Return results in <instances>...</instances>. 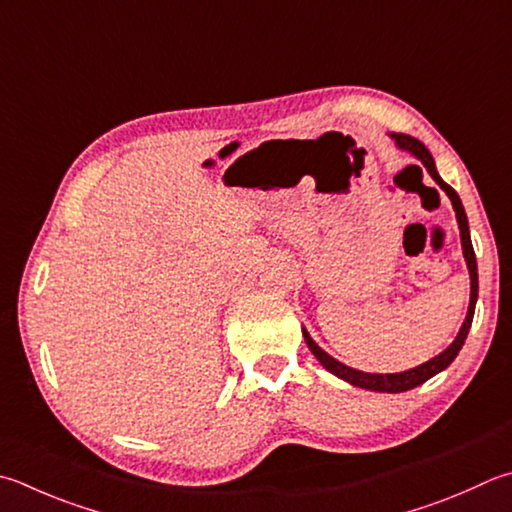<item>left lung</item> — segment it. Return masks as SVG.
<instances>
[{"label": "left lung", "instance_id": "left-lung-1", "mask_svg": "<svg viewBox=\"0 0 512 512\" xmlns=\"http://www.w3.org/2000/svg\"><path fill=\"white\" fill-rule=\"evenodd\" d=\"M394 142L399 144L401 149H406L410 153H414L421 162L423 167L428 169V173L432 176V180L437 182V185L446 191L452 207H455V214H457V223H459V231H461V247H464V258H466V265H468V272H470V305H468V314H466V321L464 325H461V330L457 334V339L452 341L448 345V350H443L439 356H435V359H430L428 363L419 365V368L414 370H408V372H399V374H368V372H359V370H352L347 368V365L339 363L336 359H332L330 354L323 352L321 347H318L312 336L307 334L303 330V336H305V343L307 347H310L312 354L316 356L318 361H321V365L325 370H330L332 374L339 376V379L347 381L356 385V388H365V390H374V392H406V390H412L417 388V385L426 383L430 376H435L437 372L446 370L448 365L455 361V356L459 354L461 345L466 343V336H468V330L472 325V316H475V303H477V260H475V249H472V243H470V231H468V218H466V211H464V205H461V200L457 196V191L452 189L448 182H443L441 176L437 173V167H435V160H432L430 151L423 147V144L412 138V136H403V133H392Z\"/></svg>", "mask_w": 512, "mask_h": 512}]
</instances>
